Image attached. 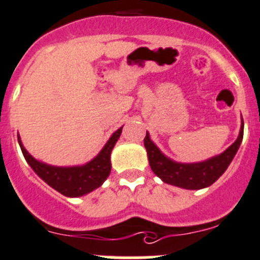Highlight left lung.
<instances>
[{
    "mask_svg": "<svg viewBox=\"0 0 260 260\" xmlns=\"http://www.w3.org/2000/svg\"><path fill=\"white\" fill-rule=\"evenodd\" d=\"M243 137L244 121H241L240 134L234 144L230 145L221 154L197 163H179L170 159L150 140L148 133L144 138V145L148 153L150 169L159 179H162V181L182 189L199 190L211 186L222 176L239 150Z\"/></svg>",
    "mask_w": 260,
    "mask_h": 260,
    "instance_id": "obj_1",
    "label": "left lung"
}]
</instances>
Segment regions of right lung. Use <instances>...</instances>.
<instances>
[{
  "mask_svg": "<svg viewBox=\"0 0 260 260\" xmlns=\"http://www.w3.org/2000/svg\"><path fill=\"white\" fill-rule=\"evenodd\" d=\"M121 133H122V127L116 130L106 143L103 149L90 162L83 166H73V167H57V166L46 165L29 154L28 150L24 148L19 135H17V140H19L21 152L26 162L44 182H47L49 186L57 190L65 197L76 198L83 197L100 187L110 176L111 152L120 138Z\"/></svg>",
  "mask_w": 260,
  "mask_h": 260,
  "instance_id": "right-lung-1",
  "label": "right lung"
}]
</instances>
